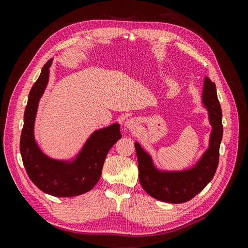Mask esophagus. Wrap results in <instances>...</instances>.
<instances>
[{"label":"esophagus","instance_id":"obj_1","mask_svg":"<svg viewBox=\"0 0 248 248\" xmlns=\"http://www.w3.org/2000/svg\"><path fill=\"white\" fill-rule=\"evenodd\" d=\"M140 124V120L138 118H129L125 121V126L127 129H129L130 131H136L138 129Z\"/></svg>","mask_w":248,"mask_h":248}]
</instances>
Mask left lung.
Returning <instances> with one entry per match:
<instances>
[{
  "instance_id": "obj_1",
  "label": "left lung",
  "mask_w": 248,
  "mask_h": 248,
  "mask_svg": "<svg viewBox=\"0 0 248 248\" xmlns=\"http://www.w3.org/2000/svg\"><path fill=\"white\" fill-rule=\"evenodd\" d=\"M202 102L208 111L212 130L208 149L191 168L181 170L157 169L152 156L145 151L138 141L134 142L140 183L144 190L156 200L170 204L185 202L200 193L214 177L218 166L219 146L223 133L222 111L217 98L216 86L208 78L204 79Z\"/></svg>"
}]
</instances>
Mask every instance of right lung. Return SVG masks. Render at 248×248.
<instances>
[{
    "mask_svg": "<svg viewBox=\"0 0 248 248\" xmlns=\"http://www.w3.org/2000/svg\"><path fill=\"white\" fill-rule=\"evenodd\" d=\"M52 59L43 66L40 77L29 94L20 137L22 162L32 182L40 190L58 198L80 196L99 181L102 167L110 148L122 138L120 124L95 130L72 159H55L42 152L34 136L38 104L49 78Z\"/></svg>",
    "mask_w": 248,
    "mask_h": 248,
    "instance_id": "right-lung-1",
    "label": "right lung"
}]
</instances>
